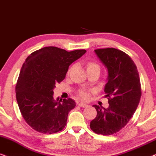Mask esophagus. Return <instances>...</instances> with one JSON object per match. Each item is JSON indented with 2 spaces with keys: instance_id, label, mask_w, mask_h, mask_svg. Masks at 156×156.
Segmentation results:
<instances>
[{
  "instance_id": "obj_1",
  "label": "esophagus",
  "mask_w": 156,
  "mask_h": 156,
  "mask_svg": "<svg viewBox=\"0 0 156 156\" xmlns=\"http://www.w3.org/2000/svg\"><path fill=\"white\" fill-rule=\"evenodd\" d=\"M78 105H79V106H80V107H86L87 106V104H85V103H83V102L79 103Z\"/></svg>"
}]
</instances>
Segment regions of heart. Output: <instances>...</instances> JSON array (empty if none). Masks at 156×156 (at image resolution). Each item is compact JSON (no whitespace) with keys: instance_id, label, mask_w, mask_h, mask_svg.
Returning a JSON list of instances; mask_svg holds the SVG:
<instances>
[{"instance_id":"b5f03b06","label":"heart","mask_w":156,"mask_h":156,"mask_svg":"<svg viewBox=\"0 0 156 156\" xmlns=\"http://www.w3.org/2000/svg\"><path fill=\"white\" fill-rule=\"evenodd\" d=\"M100 69V66L95 62H89L87 65V71H88L90 69ZM79 96L82 98V99H86L88 97V93L87 91L85 90H80L79 92Z\"/></svg>"}]
</instances>
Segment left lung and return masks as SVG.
Segmentation results:
<instances>
[{
    "instance_id": "obj_1",
    "label": "left lung",
    "mask_w": 156,
    "mask_h": 156,
    "mask_svg": "<svg viewBox=\"0 0 156 156\" xmlns=\"http://www.w3.org/2000/svg\"><path fill=\"white\" fill-rule=\"evenodd\" d=\"M95 52L108 71L104 91L109 107L93 105L97 116L90 126L96 133L112 135L124 128L136 110L141 96L139 72L132 59L121 50L106 48Z\"/></svg>"
}]
</instances>
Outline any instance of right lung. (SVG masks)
I'll list each match as a JSON object with an SVG mask.
<instances>
[{
    "mask_svg": "<svg viewBox=\"0 0 156 156\" xmlns=\"http://www.w3.org/2000/svg\"><path fill=\"white\" fill-rule=\"evenodd\" d=\"M85 52L47 47L26 58L15 86L16 99L24 119L35 131L51 134L66 125L68 115L76 102L71 98L55 100L53 90L56 83L65 78L69 66Z\"/></svg>",
    "mask_w": 156,
    "mask_h": 156,
    "instance_id": "add662e5",
    "label": "right lung"
}]
</instances>
